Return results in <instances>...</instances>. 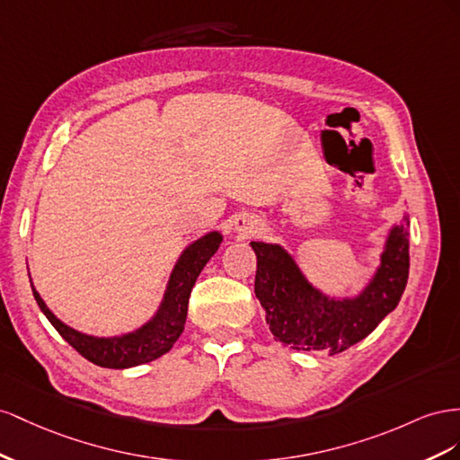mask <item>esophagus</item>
Wrapping results in <instances>:
<instances>
[{"instance_id":"obj_1","label":"esophagus","mask_w":460,"mask_h":460,"mask_svg":"<svg viewBox=\"0 0 460 460\" xmlns=\"http://www.w3.org/2000/svg\"><path fill=\"white\" fill-rule=\"evenodd\" d=\"M237 233L241 234L243 239H246V237H251V234H254L258 229H260V223L256 221V219H252V217H241L239 221H237Z\"/></svg>"}]
</instances>
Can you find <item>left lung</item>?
I'll list each match as a JSON object with an SVG mask.
<instances>
[{"instance_id":"left-lung-1","label":"left lung","mask_w":460,"mask_h":460,"mask_svg":"<svg viewBox=\"0 0 460 460\" xmlns=\"http://www.w3.org/2000/svg\"><path fill=\"white\" fill-rule=\"evenodd\" d=\"M254 248V293L266 310L275 341L296 350L343 352L368 337L397 308L409 281V217L391 229L382 266L354 298L335 300L314 288L295 260L279 244L251 243Z\"/></svg>"}]
</instances>
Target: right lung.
Wrapping results in <instances>:
<instances>
[{
    "instance_id": "1",
    "label": "right lung",
    "mask_w": 460,
    "mask_h": 460,
    "mask_svg": "<svg viewBox=\"0 0 460 460\" xmlns=\"http://www.w3.org/2000/svg\"><path fill=\"white\" fill-rule=\"evenodd\" d=\"M219 244L221 234L217 231H212L187 246V251L181 254L173 268L172 278H169L164 303L155 316L148 323H144L140 330L121 337H92L76 332L49 312L34 287L32 293L49 323L86 360L102 366V368H133V366L152 362L160 358L167 350H172L173 343L179 339L182 330H185L189 298L196 278H199L200 271L208 264V260L216 254Z\"/></svg>"
}]
</instances>
